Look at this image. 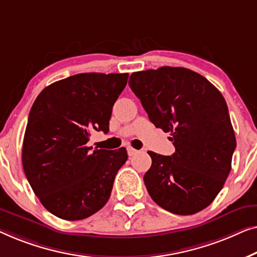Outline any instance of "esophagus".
I'll list each match as a JSON object with an SVG mask.
<instances>
[{
  "label": "esophagus",
  "mask_w": 257,
  "mask_h": 257,
  "mask_svg": "<svg viewBox=\"0 0 257 257\" xmlns=\"http://www.w3.org/2000/svg\"><path fill=\"white\" fill-rule=\"evenodd\" d=\"M127 150H128V155H129V156H134V155L137 154V150L134 149V148H132V147H128Z\"/></svg>",
  "instance_id": "esophagus-1"
}]
</instances>
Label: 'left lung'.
<instances>
[{"label": "left lung", "instance_id": "obj_1", "mask_svg": "<svg viewBox=\"0 0 257 257\" xmlns=\"http://www.w3.org/2000/svg\"><path fill=\"white\" fill-rule=\"evenodd\" d=\"M129 86L176 148L171 156L148 151L153 164L143 179L150 197L173 214L200 212L221 191L236 148L222 94L184 67L134 72Z\"/></svg>", "mask_w": 257, "mask_h": 257}]
</instances>
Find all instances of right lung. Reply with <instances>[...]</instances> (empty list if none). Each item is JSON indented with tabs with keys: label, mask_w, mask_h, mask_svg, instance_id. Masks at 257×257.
I'll use <instances>...</instances> for the list:
<instances>
[{
	"label": "right lung",
	"mask_w": 257,
	"mask_h": 257,
	"mask_svg": "<svg viewBox=\"0 0 257 257\" xmlns=\"http://www.w3.org/2000/svg\"><path fill=\"white\" fill-rule=\"evenodd\" d=\"M128 73H80L39 93L25 129L22 162L28 182L43 206L64 220H82L106 205L125 148L86 147L92 130H109L115 101Z\"/></svg>",
	"instance_id": "1"
}]
</instances>
